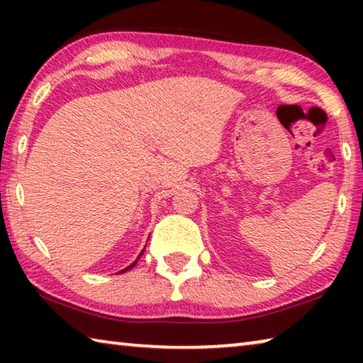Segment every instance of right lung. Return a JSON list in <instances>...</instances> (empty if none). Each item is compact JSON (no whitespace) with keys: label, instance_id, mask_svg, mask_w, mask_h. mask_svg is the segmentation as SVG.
I'll list each match as a JSON object with an SVG mask.
<instances>
[{"label":"right lung","instance_id":"add662e5","mask_svg":"<svg viewBox=\"0 0 363 363\" xmlns=\"http://www.w3.org/2000/svg\"><path fill=\"white\" fill-rule=\"evenodd\" d=\"M143 253H144V250H143ZM143 253H140V255L138 256V259H136V261H134L133 264H130V266H128L126 269H123V270H120V272H126V270H130V269H133L134 266H136V264H138V261H139V257H140V256H143Z\"/></svg>","mask_w":363,"mask_h":363}]
</instances>
